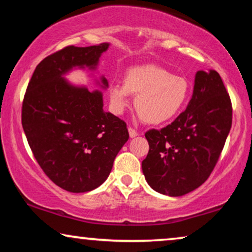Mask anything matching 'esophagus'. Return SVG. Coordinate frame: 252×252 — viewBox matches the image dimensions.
<instances>
[{"label":"esophagus","mask_w":252,"mask_h":252,"mask_svg":"<svg viewBox=\"0 0 252 252\" xmlns=\"http://www.w3.org/2000/svg\"><path fill=\"white\" fill-rule=\"evenodd\" d=\"M128 133H129V136H130V137H135V136L137 135V132H136L135 129L133 128V127H129V128H128Z\"/></svg>","instance_id":"34e87169"}]
</instances>
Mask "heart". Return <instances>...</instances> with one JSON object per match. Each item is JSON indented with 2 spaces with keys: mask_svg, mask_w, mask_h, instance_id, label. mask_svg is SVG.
Masks as SVG:
<instances>
[{
  "mask_svg": "<svg viewBox=\"0 0 252 252\" xmlns=\"http://www.w3.org/2000/svg\"><path fill=\"white\" fill-rule=\"evenodd\" d=\"M129 94L136 95L134 106L147 124H161L174 118L184 108L189 96V82L181 75L154 64L130 67L124 84L109 88L113 111L122 112L128 104Z\"/></svg>",
  "mask_w": 252,
  "mask_h": 252,
  "instance_id": "1",
  "label": "heart"
}]
</instances>
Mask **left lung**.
Returning <instances> with one entry per match:
<instances>
[{"instance_id": "left-lung-1", "label": "left lung", "mask_w": 252, "mask_h": 252, "mask_svg": "<svg viewBox=\"0 0 252 252\" xmlns=\"http://www.w3.org/2000/svg\"><path fill=\"white\" fill-rule=\"evenodd\" d=\"M229 94L217 71H198L187 108L173 123L149 129V153L142 161L154 190L182 196L208 180L232 127Z\"/></svg>"}]
</instances>
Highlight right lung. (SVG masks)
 <instances>
[{
  "label": "right lung",
  "instance_id": "add662e5",
  "mask_svg": "<svg viewBox=\"0 0 252 252\" xmlns=\"http://www.w3.org/2000/svg\"><path fill=\"white\" fill-rule=\"evenodd\" d=\"M109 43L67 46L37 64L22 105L27 142L44 174L71 192L97 188L127 142L126 123L103 111L101 92L74 87L63 79L74 66L95 68ZM104 87L108 81L102 78Z\"/></svg>",
  "mask_w": 252,
  "mask_h": 252
}]
</instances>
